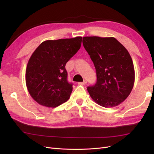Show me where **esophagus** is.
<instances>
[{"label":"esophagus","instance_id":"1","mask_svg":"<svg viewBox=\"0 0 154 154\" xmlns=\"http://www.w3.org/2000/svg\"><path fill=\"white\" fill-rule=\"evenodd\" d=\"M87 83V81L86 80H84L83 82H79L78 84V85H85Z\"/></svg>","mask_w":154,"mask_h":154}]
</instances>
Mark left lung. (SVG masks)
Listing matches in <instances>:
<instances>
[{"label":"left lung","mask_w":154,"mask_h":154,"mask_svg":"<svg viewBox=\"0 0 154 154\" xmlns=\"http://www.w3.org/2000/svg\"><path fill=\"white\" fill-rule=\"evenodd\" d=\"M83 45L96 71V84L87 87L92 99L106 108L121 104L130 94L135 81L128 51L114 37L85 36Z\"/></svg>","instance_id":"obj_1"}]
</instances>
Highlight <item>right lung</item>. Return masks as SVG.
Segmentation results:
<instances>
[{
    "label": "right lung",
    "mask_w": 154,
    "mask_h": 154,
    "mask_svg": "<svg viewBox=\"0 0 154 154\" xmlns=\"http://www.w3.org/2000/svg\"><path fill=\"white\" fill-rule=\"evenodd\" d=\"M82 36L43 42L31 56L26 83L31 96L38 104L57 107L66 102L72 91L67 82L66 63L81 47Z\"/></svg>",
    "instance_id": "obj_1"
}]
</instances>
